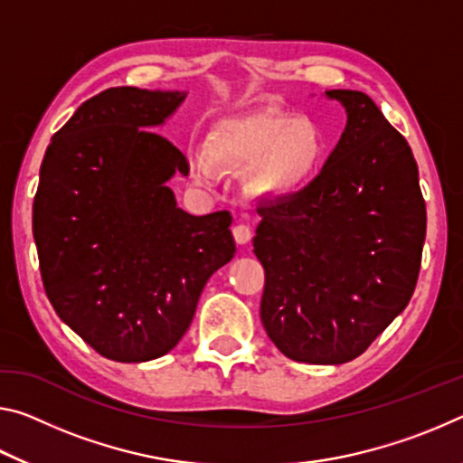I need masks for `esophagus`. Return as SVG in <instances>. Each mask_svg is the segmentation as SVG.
<instances>
[{"instance_id": "1", "label": "esophagus", "mask_w": 463, "mask_h": 463, "mask_svg": "<svg viewBox=\"0 0 463 463\" xmlns=\"http://www.w3.org/2000/svg\"><path fill=\"white\" fill-rule=\"evenodd\" d=\"M232 237H234V243H237V245H247L253 237V231L249 229L247 224H237L232 229Z\"/></svg>"}]
</instances>
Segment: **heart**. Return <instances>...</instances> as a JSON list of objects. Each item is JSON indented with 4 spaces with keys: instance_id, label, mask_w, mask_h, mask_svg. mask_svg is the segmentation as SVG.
Listing matches in <instances>:
<instances>
[{
    "instance_id": "obj_1",
    "label": "heart",
    "mask_w": 463,
    "mask_h": 463,
    "mask_svg": "<svg viewBox=\"0 0 463 463\" xmlns=\"http://www.w3.org/2000/svg\"><path fill=\"white\" fill-rule=\"evenodd\" d=\"M327 142L317 123L297 115L251 111L220 119L210 129L205 150L189 156L200 181H214L224 168H249V185L258 195L292 197L317 177Z\"/></svg>"
}]
</instances>
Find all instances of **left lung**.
Listing matches in <instances>:
<instances>
[{
  "mask_svg": "<svg viewBox=\"0 0 463 463\" xmlns=\"http://www.w3.org/2000/svg\"><path fill=\"white\" fill-rule=\"evenodd\" d=\"M346 128L305 192L260 205L261 324L284 356L342 364L406 309L427 208L412 150L364 92L326 90Z\"/></svg>",
  "mask_w": 463,
  "mask_h": 463,
  "instance_id": "8db88e82",
  "label": "left lung"
}]
</instances>
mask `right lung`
Here are the masks:
<instances>
[{
  "mask_svg": "<svg viewBox=\"0 0 463 463\" xmlns=\"http://www.w3.org/2000/svg\"><path fill=\"white\" fill-rule=\"evenodd\" d=\"M187 92L109 88L51 137L33 203L55 313L117 363L177 346L210 276L234 255L232 216H192L168 187L189 165L158 136Z\"/></svg>",
  "mask_w": 463,
  "mask_h": 463,
  "instance_id": "obj_1",
  "label": "right lung"
}]
</instances>
